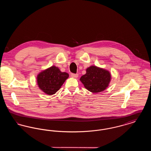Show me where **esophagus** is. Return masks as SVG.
<instances>
[{"label":"esophagus","instance_id":"esophagus-1","mask_svg":"<svg viewBox=\"0 0 151 151\" xmlns=\"http://www.w3.org/2000/svg\"><path fill=\"white\" fill-rule=\"evenodd\" d=\"M71 75L72 78H77L78 77V74H77V73L76 74H75V73H71Z\"/></svg>","mask_w":151,"mask_h":151}]
</instances>
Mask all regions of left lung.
<instances>
[{"mask_svg": "<svg viewBox=\"0 0 151 151\" xmlns=\"http://www.w3.org/2000/svg\"><path fill=\"white\" fill-rule=\"evenodd\" d=\"M111 78V73L108 70L91 65L86 68V73L80 80L87 90L92 93H99L108 88Z\"/></svg>", "mask_w": 151, "mask_h": 151, "instance_id": "left-lung-1", "label": "left lung"}]
</instances>
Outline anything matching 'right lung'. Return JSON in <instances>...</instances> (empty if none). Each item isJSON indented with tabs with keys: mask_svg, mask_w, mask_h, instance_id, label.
Masks as SVG:
<instances>
[{
	"mask_svg": "<svg viewBox=\"0 0 151 151\" xmlns=\"http://www.w3.org/2000/svg\"><path fill=\"white\" fill-rule=\"evenodd\" d=\"M68 77V73L61 72L57 67L52 65L38 74L37 85L45 93L52 95L61 88Z\"/></svg>",
	"mask_w": 151,
	"mask_h": 151,
	"instance_id": "add662e5",
	"label": "right lung"
}]
</instances>
